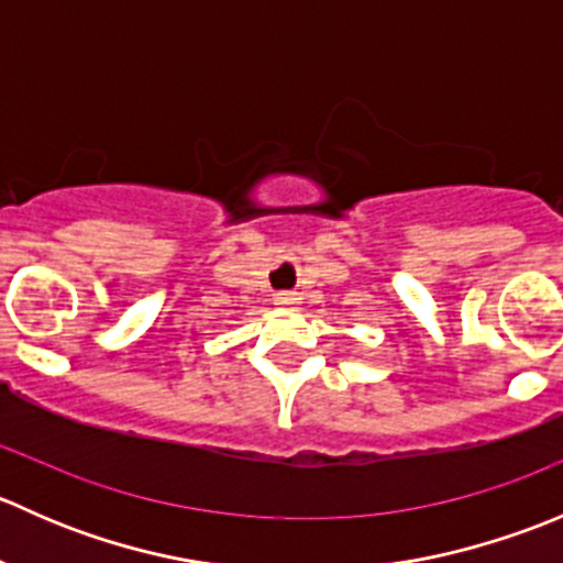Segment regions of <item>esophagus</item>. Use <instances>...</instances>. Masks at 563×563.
I'll use <instances>...</instances> for the list:
<instances>
[{"label":"esophagus","instance_id":"1","mask_svg":"<svg viewBox=\"0 0 563 563\" xmlns=\"http://www.w3.org/2000/svg\"><path fill=\"white\" fill-rule=\"evenodd\" d=\"M299 302L297 291H280L275 294V305H280V308H294V305Z\"/></svg>","mask_w":563,"mask_h":563}]
</instances>
